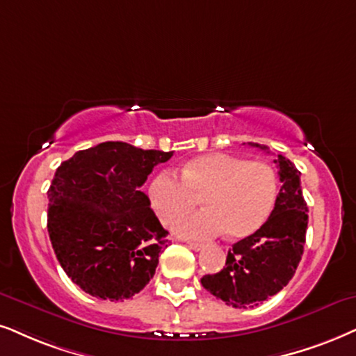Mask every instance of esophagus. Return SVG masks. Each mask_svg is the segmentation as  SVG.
Wrapping results in <instances>:
<instances>
[{"mask_svg": "<svg viewBox=\"0 0 356 356\" xmlns=\"http://www.w3.org/2000/svg\"><path fill=\"white\" fill-rule=\"evenodd\" d=\"M187 245H188V248H192L195 251H200L202 248H204V245H202V243H195V241H187Z\"/></svg>", "mask_w": 356, "mask_h": 356, "instance_id": "esophagus-1", "label": "esophagus"}]
</instances>
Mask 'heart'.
Segmentation results:
<instances>
[{
	"instance_id": "heart-1",
	"label": "heart",
	"mask_w": 356,
	"mask_h": 356,
	"mask_svg": "<svg viewBox=\"0 0 356 356\" xmlns=\"http://www.w3.org/2000/svg\"><path fill=\"white\" fill-rule=\"evenodd\" d=\"M181 179L163 172L152 179L149 200L164 225L188 213L200 199L205 210L175 225L186 238H210L227 230L230 238L253 235L269 218L277 199V175L264 161L210 152L193 157Z\"/></svg>"
}]
</instances>
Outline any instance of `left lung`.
<instances>
[{"label": "left lung", "instance_id": "1", "mask_svg": "<svg viewBox=\"0 0 356 356\" xmlns=\"http://www.w3.org/2000/svg\"><path fill=\"white\" fill-rule=\"evenodd\" d=\"M248 145L268 151V146L258 143ZM274 163L282 186L269 218L253 235L228 250L222 271L200 279L210 294L236 309L254 307L277 294L294 276L304 253L307 204L300 187V172L281 154Z\"/></svg>", "mask_w": 356, "mask_h": 356}]
</instances>
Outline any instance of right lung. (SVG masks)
<instances>
[{
    "mask_svg": "<svg viewBox=\"0 0 356 356\" xmlns=\"http://www.w3.org/2000/svg\"><path fill=\"white\" fill-rule=\"evenodd\" d=\"M174 151L106 141L58 165L47 230L67 276L98 299L133 298L154 276L168 232L139 187Z\"/></svg>",
    "mask_w": 356,
    "mask_h": 356,
    "instance_id": "obj_1",
    "label": "right lung"
}]
</instances>
